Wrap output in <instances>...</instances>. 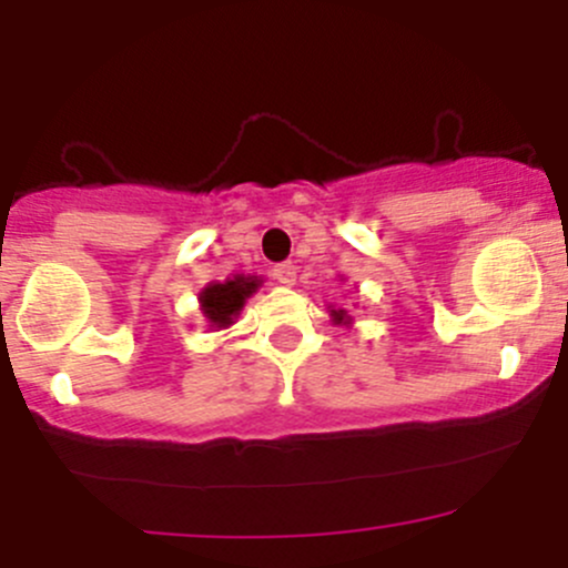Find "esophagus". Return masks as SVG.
Returning a JSON list of instances; mask_svg holds the SVG:
<instances>
[{"label":"esophagus","mask_w":568,"mask_h":568,"mask_svg":"<svg viewBox=\"0 0 568 568\" xmlns=\"http://www.w3.org/2000/svg\"><path fill=\"white\" fill-rule=\"evenodd\" d=\"M272 277L277 280L280 285H294L296 283V266L294 263H277L272 268Z\"/></svg>","instance_id":"esophagus-1"}]
</instances>
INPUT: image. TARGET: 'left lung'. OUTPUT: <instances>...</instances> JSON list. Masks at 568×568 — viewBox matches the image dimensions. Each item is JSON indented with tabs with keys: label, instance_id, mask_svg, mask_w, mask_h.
I'll list each match as a JSON object with an SVG mask.
<instances>
[{
	"label": "left lung",
	"instance_id": "1",
	"mask_svg": "<svg viewBox=\"0 0 568 568\" xmlns=\"http://www.w3.org/2000/svg\"><path fill=\"white\" fill-rule=\"evenodd\" d=\"M326 311H329V316H332V321H335V324H341V326H348L352 324V316H348V311L346 307H326Z\"/></svg>",
	"mask_w": 568,
	"mask_h": 568
}]
</instances>
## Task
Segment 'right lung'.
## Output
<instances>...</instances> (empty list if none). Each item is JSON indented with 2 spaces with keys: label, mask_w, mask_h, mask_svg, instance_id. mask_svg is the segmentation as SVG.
<instances>
[{
  "label": "right lung",
  "mask_w": 568,
  "mask_h": 568,
  "mask_svg": "<svg viewBox=\"0 0 568 568\" xmlns=\"http://www.w3.org/2000/svg\"><path fill=\"white\" fill-rule=\"evenodd\" d=\"M263 277L257 274H233L227 280H214V283L205 285L197 294L200 311H203L205 321H209V329L220 332L227 326L236 324V318L242 316L244 305L257 288H261Z\"/></svg>",
  "instance_id": "add662e5"
}]
</instances>
